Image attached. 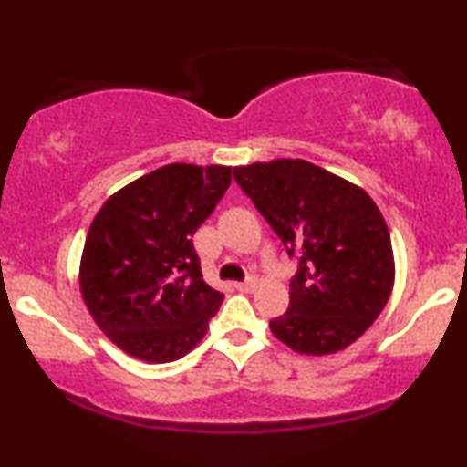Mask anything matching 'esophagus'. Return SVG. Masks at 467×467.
Instances as JSON below:
<instances>
[{
    "label": "esophagus",
    "mask_w": 467,
    "mask_h": 467,
    "mask_svg": "<svg viewBox=\"0 0 467 467\" xmlns=\"http://www.w3.org/2000/svg\"><path fill=\"white\" fill-rule=\"evenodd\" d=\"M256 287V281L254 278H248V281H244V283H237V289L239 292H252V289Z\"/></svg>",
    "instance_id": "obj_1"
}]
</instances>
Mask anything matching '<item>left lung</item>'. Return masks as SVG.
Here are the masks:
<instances>
[{
	"label": "left lung",
	"mask_w": 467,
	"mask_h": 467,
	"mask_svg": "<svg viewBox=\"0 0 467 467\" xmlns=\"http://www.w3.org/2000/svg\"><path fill=\"white\" fill-rule=\"evenodd\" d=\"M234 180L283 241L298 270L289 307L270 320L283 345L329 356L360 337L395 283L389 226L368 192L307 160L234 166Z\"/></svg>",
	"instance_id": "obj_1"
}]
</instances>
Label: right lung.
Here are the masks:
<instances>
[{"label":"right lung","instance_id":"obj_1","mask_svg":"<svg viewBox=\"0 0 467 467\" xmlns=\"http://www.w3.org/2000/svg\"><path fill=\"white\" fill-rule=\"evenodd\" d=\"M230 180L233 166L166 164L96 213L80 256V296L118 349L162 364L206 336L223 294L203 281L192 234Z\"/></svg>","mask_w":467,"mask_h":467}]
</instances>
